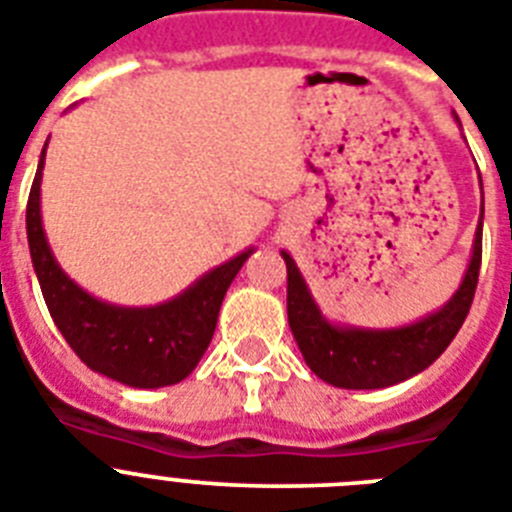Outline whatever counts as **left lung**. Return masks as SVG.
Masks as SVG:
<instances>
[{"instance_id": "1", "label": "left lung", "mask_w": 512, "mask_h": 512, "mask_svg": "<svg viewBox=\"0 0 512 512\" xmlns=\"http://www.w3.org/2000/svg\"><path fill=\"white\" fill-rule=\"evenodd\" d=\"M482 179V176H479ZM482 218L476 226L471 263L461 286L437 312L401 328H356L336 325L322 315L307 289V281L296 268L294 257L283 249L286 260V309L289 325L307 367L328 385L346 390L390 388L395 382L419 375L448 349L461 330L471 302H474L479 265H482Z\"/></svg>"}]
</instances>
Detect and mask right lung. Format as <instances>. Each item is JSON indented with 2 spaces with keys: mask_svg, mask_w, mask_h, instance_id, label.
Returning a JSON list of instances; mask_svg holds the SVG:
<instances>
[{
  "mask_svg": "<svg viewBox=\"0 0 512 512\" xmlns=\"http://www.w3.org/2000/svg\"><path fill=\"white\" fill-rule=\"evenodd\" d=\"M44 158L46 145L30 187L25 229L33 270L54 325L70 343V349L98 375L145 390L182 382L203 359L216 333L223 296L255 249H244L218 268L208 270L182 294L156 307H119L101 302L59 268L46 242L41 221Z\"/></svg>",
  "mask_w": 512,
  "mask_h": 512,
  "instance_id": "obj_1",
  "label": "right lung"
}]
</instances>
